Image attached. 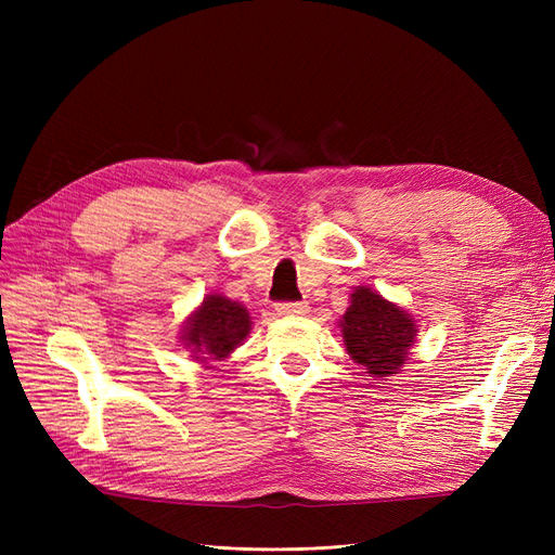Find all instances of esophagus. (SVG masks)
<instances>
[{
  "label": "esophagus",
  "mask_w": 555,
  "mask_h": 555,
  "mask_svg": "<svg viewBox=\"0 0 555 555\" xmlns=\"http://www.w3.org/2000/svg\"><path fill=\"white\" fill-rule=\"evenodd\" d=\"M275 310L278 314H284V317H300V314H308L310 306L306 300H296V304H280Z\"/></svg>",
  "instance_id": "1"
}]
</instances>
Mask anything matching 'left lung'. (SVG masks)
<instances>
[{"instance_id": "left-lung-1", "label": "left lung", "mask_w": 555, "mask_h": 555, "mask_svg": "<svg viewBox=\"0 0 555 555\" xmlns=\"http://www.w3.org/2000/svg\"><path fill=\"white\" fill-rule=\"evenodd\" d=\"M338 326L349 359L379 379L400 373L412 357L418 333L416 319L405 308L367 284L349 294V308Z\"/></svg>"}]
</instances>
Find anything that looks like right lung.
<instances>
[{
	"mask_svg": "<svg viewBox=\"0 0 555 555\" xmlns=\"http://www.w3.org/2000/svg\"><path fill=\"white\" fill-rule=\"evenodd\" d=\"M180 343L190 351L192 361L215 367L241 347L251 331L249 310L224 294H208L201 306L184 319Z\"/></svg>",
	"mask_w": 555,
	"mask_h": 555,
	"instance_id": "add662e5",
	"label": "right lung"
}]
</instances>
